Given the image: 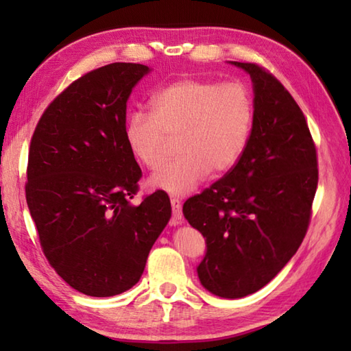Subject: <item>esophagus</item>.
<instances>
[{
	"instance_id": "esophagus-1",
	"label": "esophagus",
	"mask_w": 351,
	"mask_h": 351,
	"mask_svg": "<svg viewBox=\"0 0 351 351\" xmlns=\"http://www.w3.org/2000/svg\"><path fill=\"white\" fill-rule=\"evenodd\" d=\"M170 203H171V219H173V223L175 226L176 224H180L181 223V218H182V210H181V201L178 199V198H171L170 199Z\"/></svg>"
}]
</instances>
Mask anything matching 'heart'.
Instances as JSON below:
<instances>
[{"instance_id":"1","label":"heart","mask_w":351,"mask_h":351,"mask_svg":"<svg viewBox=\"0 0 351 351\" xmlns=\"http://www.w3.org/2000/svg\"><path fill=\"white\" fill-rule=\"evenodd\" d=\"M152 112L133 111L125 122L130 150L148 169L167 161L173 139L181 156L150 178L154 189L186 195L210 173L240 161L254 123V102L243 82L180 79L152 99Z\"/></svg>"}]
</instances>
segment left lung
<instances>
[{
  "mask_svg": "<svg viewBox=\"0 0 351 351\" xmlns=\"http://www.w3.org/2000/svg\"><path fill=\"white\" fill-rule=\"evenodd\" d=\"M230 63L252 79L251 138L240 161L182 213L206 239L201 285L240 299L269 283L302 245L319 170L306 119L287 88L258 64Z\"/></svg>",
  "mask_w": 351,
  "mask_h": 351,
  "instance_id": "left-lung-1",
  "label": "left lung"
}]
</instances>
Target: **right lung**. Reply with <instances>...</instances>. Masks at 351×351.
I'll use <instances>...</instances> for the list:
<instances>
[{"instance_id":"1","label":"right lung","mask_w":351,"mask_h":351,"mask_svg":"<svg viewBox=\"0 0 351 351\" xmlns=\"http://www.w3.org/2000/svg\"><path fill=\"white\" fill-rule=\"evenodd\" d=\"M148 71L111 63L82 75L49 104L31 139L26 201L41 249L86 295L134 287L171 217L164 190L132 203L142 171L125 139L127 100Z\"/></svg>"}]
</instances>
